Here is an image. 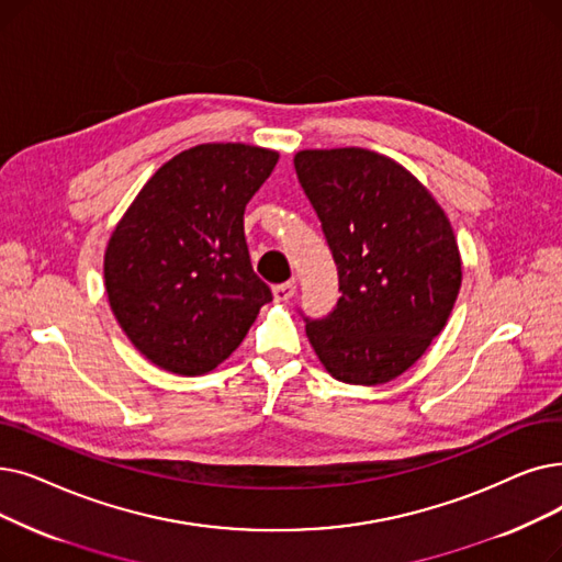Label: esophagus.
Wrapping results in <instances>:
<instances>
[{"label": "esophagus", "instance_id": "obj_1", "mask_svg": "<svg viewBox=\"0 0 562 562\" xmlns=\"http://www.w3.org/2000/svg\"><path fill=\"white\" fill-rule=\"evenodd\" d=\"M294 294H296V284H294V282H282V284H276V286H273V296H276V301H280V303H286Z\"/></svg>", "mask_w": 562, "mask_h": 562}]
</instances>
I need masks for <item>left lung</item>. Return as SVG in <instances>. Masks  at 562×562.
<instances>
[{
  "instance_id": "8db88e82",
  "label": "left lung",
  "mask_w": 562,
  "mask_h": 562,
  "mask_svg": "<svg viewBox=\"0 0 562 562\" xmlns=\"http://www.w3.org/2000/svg\"><path fill=\"white\" fill-rule=\"evenodd\" d=\"M294 167L341 291L322 319L303 316L310 345L337 381L395 379L443 330L459 294L448 217L416 177L368 149L301 151Z\"/></svg>"
}]
</instances>
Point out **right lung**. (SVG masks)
<instances>
[{"label": "right lung", "instance_id": "obj_1", "mask_svg": "<svg viewBox=\"0 0 562 562\" xmlns=\"http://www.w3.org/2000/svg\"><path fill=\"white\" fill-rule=\"evenodd\" d=\"M276 162V151L248 144L192 146L158 169L112 232L110 307L158 368L211 372L273 301L252 268L243 213Z\"/></svg>", "mask_w": 562, "mask_h": 562}]
</instances>
